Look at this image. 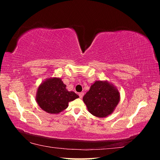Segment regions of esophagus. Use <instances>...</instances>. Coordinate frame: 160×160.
<instances>
[{
    "label": "esophagus",
    "mask_w": 160,
    "mask_h": 160,
    "mask_svg": "<svg viewBox=\"0 0 160 160\" xmlns=\"http://www.w3.org/2000/svg\"><path fill=\"white\" fill-rule=\"evenodd\" d=\"M79 98H82L83 97V95H84V93H83V92H81V93H79Z\"/></svg>",
    "instance_id": "1"
}]
</instances>
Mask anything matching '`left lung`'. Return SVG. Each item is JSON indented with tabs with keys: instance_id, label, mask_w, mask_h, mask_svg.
I'll return each mask as SVG.
<instances>
[{
	"instance_id": "obj_1",
	"label": "left lung",
	"mask_w": 160,
	"mask_h": 160,
	"mask_svg": "<svg viewBox=\"0 0 160 160\" xmlns=\"http://www.w3.org/2000/svg\"><path fill=\"white\" fill-rule=\"evenodd\" d=\"M83 101L89 113L103 118L113 112L120 101V93L107 80L95 81L83 96Z\"/></svg>"
}]
</instances>
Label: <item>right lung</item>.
I'll list each match as a JSON object with an SVG mask.
<instances>
[{
	"mask_svg": "<svg viewBox=\"0 0 160 160\" xmlns=\"http://www.w3.org/2000/svg\"><path fill=\"white\" fill-rule=\"evenodd\" d=\"M79 95L66 89L59 77H51L40 84L36 93V101L45 112L58 114L68 107L69 102L78 98Z\"/></svg>",
	"mask_w": 160,
	"mask_h": 160,
	"instance_id": "add662e5",
	"label": "right lung"
}]
</instances>
